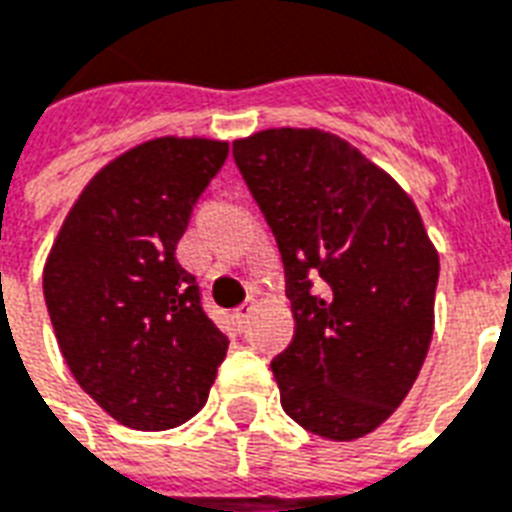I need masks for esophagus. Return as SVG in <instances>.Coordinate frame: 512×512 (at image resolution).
<instances>
[{"label": "esophagus", "mask_w": 512, "mask_h": 512, "mask_svg": "<svg viewBox=\"0 0 512 512\" xmlns=\"http://www.w3.org/2000/svg\"><path fill=\"white\" fill-rule=\"evenodd\" d=\"M252 314H255V303H252V300H249V303H241V306L233 311V317H236L239 325H247V319L252 317Z\"/></svg>", "instance_id": "1"}]
</instances>
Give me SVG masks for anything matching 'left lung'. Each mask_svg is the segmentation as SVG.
<instances>
[{
	"mask_svg": "<svg viewBox=\"0 0 512 512\" xmlns=\"http://www.w3.org/2000/svg\"><path fill=\"white\" fill-rule=\"evenodd\" d=\"M233 158L287 276L295 335L271 362L284 413L319 438H362L411 392L432 341L440 260L419 209L319 128H268Z\"/></svg>",
	"mask_w": 512,
	"mask_h": 512,
	"instance_id": "1",
	"label": "left lung"
}]
</instances>
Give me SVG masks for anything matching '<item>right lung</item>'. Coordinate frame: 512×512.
<instances>
[{
  "label": "right lung",
  "mask_w": 512,
  "mask_h": 512,
  "mask_svg": "<svg viewBox=\"0 0 512 512\" xmlns=\"http://www.w3.org/2000/svg\"><path fill=\"white\" fill-rule=\"evenodd\" d=\"M228 142L163 136L85 185L50 249L42 290L77 384L142 432L185 424L209 397L228 335L206 317L177 244Z\"/></svg>",
  "instance_id": "right-lung-1"
}]
</instances>
